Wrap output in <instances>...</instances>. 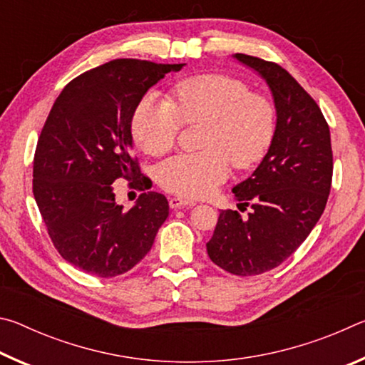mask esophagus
Instances as JSON below:
<instances>
[{
  "label": "esophagus",
  "mask_w": 365,
  "mask_h": 365,
  "mask_svg": "<svg viewBox=\"0 0 365 365\" xmlns=\"http://www.w3.org/2000/svg\"><path fill=\"white\" fill-rule=\"evenodd\" d=\"M169 206H170L172 209H180V207L195 206V202L190 201V200H183V197L174 196V197H170V200H169Z\"/></svg>",
  "instance_id": "esophagus-1"
}]
</instances>
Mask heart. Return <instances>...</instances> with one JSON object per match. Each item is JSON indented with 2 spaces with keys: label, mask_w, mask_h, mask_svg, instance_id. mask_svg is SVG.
<instances>
[{
  "label": "heart",
  "mask_w": 365,
  "mask_h": 365,
  "mask_svg": "<svg viewBox=\"0 0 365 365\" xmlns=\"http://www.w3.org/2000/svg\"><path fill=\"white\" fill-rule=\"evenodd\" d=\"M182 123H201L200 148L159 164L156 182L183 197H205L225 182L230 163L250 169L267 153L275 135V108L267 96L238 78L197 73L178 82L172 103L145 95L132 114V135L150 156L174 148Z\"/></svg>",
  "instance_id": "b5f03b06"
}]
</instances>
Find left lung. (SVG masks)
Masks as SVG:
<instances>
[{
  "label": "left lung",
  "instance_id": "obj_1",
  "mask_svg": "<svg viewBox=\"0 0 365 365\" xmlns=\"http://www.w3.org/2000/svg\"><path fill=\"white\" fill-rule=\"evenodd\" d=\"M267 80L277 108V127L267 154L233 188L238 211H220L206 248L228 274L259 275L287 261L322 215L333 177L330 128L314 98L279 64L235 54Z\"/></svg>",
  "mask_w": 365,
  "mask_h": 365
}]
</instances>
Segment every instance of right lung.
Returning <instances> with one entry per match:
<instances>
[{
  "label": "right lung",
  "instance_id": "obj_1",
  "mask_svg": "<svg viewBox=\"0 0 365 365\" xmlns=\"http://www.w3.org/2000/svg\"><path fill=\"white\" fill-rule=\"evenodd\" d=\"M183 64L114 59L71 80L54 101L34 156V196L54 248L103 279L135 267L169 215L164 195L146 191L132 148V114L150 86ZM145 190L127 212L113 182Z\"/></svg>",
  "mask_w": 365,
  "mask_h": 365
}]
</instances>
